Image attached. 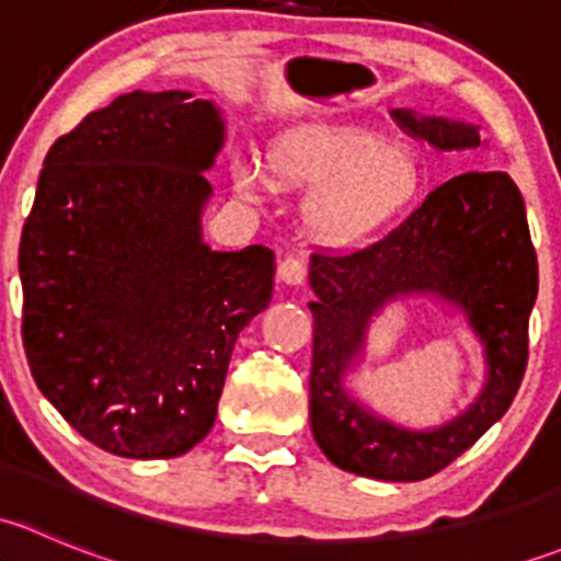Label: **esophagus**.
<instances>
[{
  "label": "esophagus",
  "instance_id": "34e87169",
  "mask_svg": "<svg viewBox=\"0 0 561 561\" xmlns=\"http://www.w3.org/2000/svg\"><path fill=\"white\" fill-rule=\"evenodd\" d=\"M279 279L293 287L301 285V282L307 279V263H304L301 257H296V254H287L279 263Z\"/></svg>",
  "mask_w": 561,
  "mask_h": 561
}]
</instances>
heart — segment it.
Here are the masks:
<instances>
[{"label": "heart", "mask_w": 561, "mask_h": 561, "mask_svg": "<svg viewBox=\"0 0 561 561\" xmlns=\"http://www.w3.org/2000/svg\"><path fill=\"white\" fill-rule=\"evenodd\" d=\"M271 179L257 162L236 168V186L260 201L271 186L321 192L307 208L314 239L350 247L390 228L421 201L426 173L421 157L390 146L382 135L358 127L307 124L274 140L268 151Z\"/></svg>", "instance_id": "b5f03b06"}]
</instances>
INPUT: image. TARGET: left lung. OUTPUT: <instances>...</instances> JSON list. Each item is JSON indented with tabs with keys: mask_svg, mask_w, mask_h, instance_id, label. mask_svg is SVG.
Segmentation results:
<instances>
[{
	"mask_svg": "<svg viewBox=\"0 0 561 561\" xmlns=\"http://www.w3.org/2000/svg\"><path fill=\"white\" fill-rule=\"evenodd\" d=\"M407 135L439 149H478L474 124L393 111ZM317 301L309 417L328 461L364 478L412 483L437 474L507 412L529 355L537 254L524 197L507 173L469 171L445 181L386 239L347 254L314 252ZM407 295H434L461 308L484 344L486 386L454 422L428 433L390 424L343 388L365 346L370 317Z\"/></svg>",
	"mask_w": 561,
	"mask_h": 561,
	"instance_id": "obj_1",
	"label": "left lung"
}]
</instances>
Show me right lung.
<instances>
[{"instance_id":"obj_1","label":"right lung","mask_w":561,"mask_h":561,"mask_svg":"<svg viewBox=\"0 0 561 561\" xmlns=\"http://www.w3.org/2000/svg\"><path fill=\"white\" fill-rule=\"evenodd\" d=\"M190 92H133L45 154L21 233L24 350L45 399L124 458H173L214 426L274 252L203 244V171L225 122Z\"/></svg>"}]
</instances>
